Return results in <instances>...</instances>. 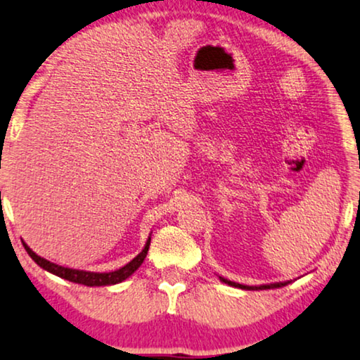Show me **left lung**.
I'll use <instances>...</instances> for the list:
<instances>
[{"mask_svg": "<svg viewBox=\"0 0 360 360\" xmlns=\"http://www.w3.org/2000/svg\"><path fill=\"white\" fill-rule=\"evenodd\" d=\"M219 279L224 282V284H229V285H234V288H240V289H248V290H257V289H276V288H282V285H288L289 282H276V284H267V285H243V284H238V282H233V281H227L224 277H219Z\"/></svg>", "mask_w": 360, "mask_h": 360, "instance_id": "left-lung-1", "label": "left lung"}]
</instances>
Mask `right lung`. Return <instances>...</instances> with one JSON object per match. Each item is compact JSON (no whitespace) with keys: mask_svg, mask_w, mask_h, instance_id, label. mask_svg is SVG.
<instances>
[{"mask_svg":"<svg viewBox=\"0 0 360 360\" xmlns=\"http://www.w3.org/2000/svg\"><path fill=\"white\" fill-rule=\"evenodd\" d=\"M149 243H151V238L148 239V243H146V245H144L143 252L138 254V256H136L129 264H126L124 267H121V269L112 271V272H86V271L70 269V267L58 266V264H53V262L46 261V259L39 257L38 254L31 251V249L25 243H22V245H25L26 252L30 254L31 259H33V261L38 264L39 267H43V269L51 272V274H56V276L63 277V279H66V281H71V282H76V284H84V285H89V288H93V285L117 284V282H122L124 279H127V277L133 274V272L138 269L141 264H143L144 257H146V254H148Z\"/></svg>","mask_w":360,"mask_h":360,"instance_id":"right-lung-1","label":"right lung"}]
</instances>
